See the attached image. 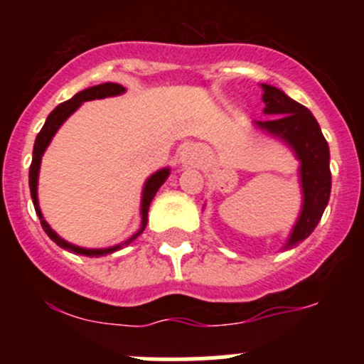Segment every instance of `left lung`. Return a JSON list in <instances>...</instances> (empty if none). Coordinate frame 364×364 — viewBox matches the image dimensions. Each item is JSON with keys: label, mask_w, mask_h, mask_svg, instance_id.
I'll use <instances>...</instances> for the list:
<instances>
[{"label": "left lung", "mask_w": 364, "mask_h": 364, "mask_svg": "<svg viewBox=\"0 0 364 364\" xmlns=\"http://www.w3.org/2000/svg\"><path fill=\"white\" fill-rule=\"evenodd\" d=\"M264 87V112L273 114L267 121H257L260 128L284 139L301 160V185H303V209L291 234L287 247H296L306 240L318 220L322 218L329 193H331V171H329V146L322 135L317 119L304 105L289 98L278 87Z\"/></svg>", "instance_id": "8db88e82"}]
</instances>
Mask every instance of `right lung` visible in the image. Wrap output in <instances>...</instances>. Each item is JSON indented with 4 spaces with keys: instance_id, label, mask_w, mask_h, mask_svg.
<instances>
[{
    "instance_id": "right-lung-1",
    "label": "right lung",
    "mask_w": 364,
    "mask_h": 364,
    "mask_svg": "<svg viewBox=\"0 0 364 364\" xmlns=\"http://www.w3.org/2000/svg\"><path fill=\"white\" fill-rule=\"evenodd\" d=\"M123 91H124V87L121 86V84H114V82L98 84V86L87 87V90L80 91V93H77L75 97L70 98V100L63 102V104H60L56 109H54L53 112L49 114V117H47L46 124H43V127H42L40 134L36 135L35 148H33V160H31V165H29V190H31L33 205H35V211H36V215H38L40 223H42V229L46 230L47 236H49L50 240H53L54 243L58 245V247L65 248V250H70V252H73V253H79V255H86V257L107 255V253H112V252L119 250V248L127 247V245H130L132 241H134L135 237H137L139 234H141L142 230L146 229V223H148L149 204H151L153 197L156 196L159 188H160L161 185H164V181H165V179H167V176H168V168H161V171L155 172V174H153L151 178H149L148 181H146L144 192H142V205H141V213H142L141 229H139L137 232H135L134 236L130 237V240L124 241L123 245H117V247L105 248V250H87V248L73 247V245H70L65 240H61V237L58 236V234L54 232L53 229H50L49 223H47L46 220H43L42 213H40V208H38V199H36V183H38V168H40V161H42V155H43V151H46L47 146H49V142H50V139H53V135L56 134L58 128H60L61 124H63V121L67 119L70 114L75 111V109L79 107V105L82 104V102L95 100V98L114 97V95H119V93H123Z\"/></svg>"
}]
</instances>
